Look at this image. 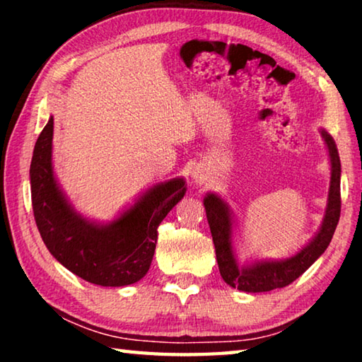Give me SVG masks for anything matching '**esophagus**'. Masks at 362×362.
Returning a JSON list of instances; mask_svg holds the SVG:
<instances>
[{"label":"esophagus","instance_id":"obj_1","mask_svg":"<svg viewBox=\"0 0 362 362\" xmlns=\"http://www.w3.org/2000/svg\"><path fill=\"white\" fill-rule=\"evenodd\" d=\"M206 169L203 166H196L193 170H192V179L196 182V183H204V180L207 179L206 175Z\"/></svg>","mask_w":362,"mask_h":362}]
</instances>
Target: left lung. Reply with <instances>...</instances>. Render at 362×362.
Masks as SVG:
<instances>
[{
    "label": "left lung",
    "instance_id": "obj_1",
    "mask_svg": "<svg viewBox=\"0 0 362 362\" xmlns=\"http://www.w3.org/2000/svg\"><path fill=\"white\" fill-rule=\"evenodd\" d=\"M321 136L327 145L330 158V187L326 214L316 236L296 255L284 260H260L252 265H238L233 250V220L228 204L214 193H207L204 207L207 222L211 226L212 241L220 274L228 286L243 292H268L293 283L298 276L320 259L327 249L340 218V158L337 145L329 134L321 129Z\"/></svg>",
    "mask_w": 362,
    "mask_h": 362
}]
</instances>
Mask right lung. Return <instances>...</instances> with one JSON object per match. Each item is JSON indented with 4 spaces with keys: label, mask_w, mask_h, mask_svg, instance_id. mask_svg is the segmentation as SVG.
Instances as JSON below:
<instances>
[{
    "label": "right lung",
    "mask_w": 362,
    "mask_h": 362,
    "mask_svg": "<svg viewBox=\"0 0 362 362\" xmlns=\"http://www.w3.org/2000/svg\"><path fill=\"white\" fill-rule=\"evenodd\" d=\"M51 116L35 144L30 164L32 206L40 235L57 262L88 283L121 287L150 269L158 226L187 192L185 180L153 185L110 223H97L73 209L52 170Z\"/></svg>",
    "instance_id": "obj_1"
}]
</instances>
